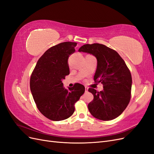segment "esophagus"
I'll return each instance as SVG.
<instances>
[{
	"label": "esophagus",
	"mask_w": 154,
	"mask_h": 154,
	"mask_svg": "<svg viewBox=\"0 0 154 154\" xmlns=\"http://www.w3.org/2000/svg\"><path fill=\"white\" fill-rule=\"evenodd\" d=\"M85 92H87V91H88V87H85Z\"/></svg>",
	"instance_id": "obj_1"
}]
</instances>
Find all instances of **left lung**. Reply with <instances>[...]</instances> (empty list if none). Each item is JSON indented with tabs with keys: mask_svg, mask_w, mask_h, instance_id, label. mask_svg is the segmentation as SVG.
<instances>
[{
	"mask_svg": "<svg viewBox=\"0 0 154 154\" xmlns=\"http://www.w3.org/2000/svg\"><path fill=\"white\" fill-rule=\"evenodd\" d=\"M78 51L92 54L97 58L95 82L101 83L100 92L89 88L94 99L88 105V110L94 118L109 121L123 113L131 98L132 76L119 54L112 49L100 44H85Z\"/></svg>",
	"mask_w": 154,
	"mask_h": 154,
	"instance_id": "8db88e82",
	"label": "left lung"
}]
</instances>
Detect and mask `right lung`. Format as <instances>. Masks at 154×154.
I'll list each match as a JSON object with an SVG mask.
<instances>
[{"instance_id":"obj_1","label":"right lung","mask_w":154,"mask_h":154,"mask_svg":"<svg viewBox=\"0 0 154 154\" xmlns=\"http://www.w3.org/2000/svg\"><path fill=\"white\" fill-rule=\"evenodd\" d=\"M76 45L66 42L49 48L39 58L31 76L30 88L37 108L55 122L71 117L74 105L85 92V87L80 83L67 90L62 82L69 74L67 60Z\"/></svg>"}]
</instances>
